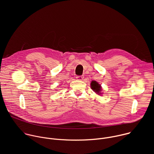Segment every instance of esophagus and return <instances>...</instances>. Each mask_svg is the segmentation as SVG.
<instances>
[{
    "instance_id": "1",
    "label": "esophagus",
    "mask_w": 154,
    "mask_h": 154,
    "mask_svg": "<svg viewBox=\"0 0 154 154\" xmlns=\"http://www.w3.org/2000/svg\"><path fill=\"white\" fill-rule=\"evenodd\" d=\"M83 78H84V77L83 75H78L76 77V79L78 80H82Z\"/></svg>"
}]
</instances>
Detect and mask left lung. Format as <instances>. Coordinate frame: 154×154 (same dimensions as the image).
I'll return each mask as SVG.
<instances>
[{
	"instance_id": "1",
	"label": "left lung",
	"mask_w": 154,
	"mask_h": 154,
	"mask_svg": "<svg viewBox=\"0 0 154 154\" xmlns=\"http://www.w3.org/2000/svg\"><path fill=\"white\" fill-rule=\"evenodd\" d=\"M91 89L96 93H97L99 94H100L101 93V86L100 85H99L97 82L96 81H92L91 83Z\"/></svg>"
}]
</instances>
